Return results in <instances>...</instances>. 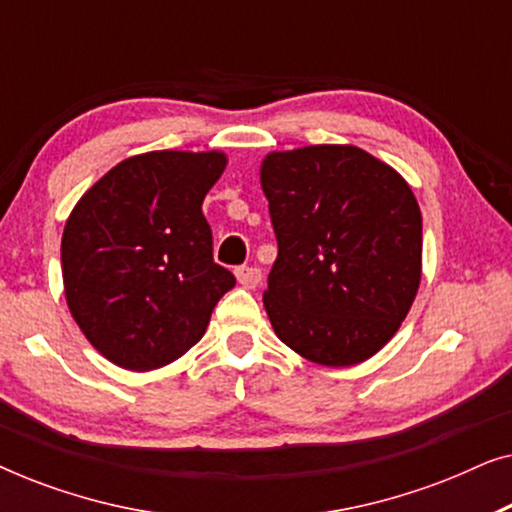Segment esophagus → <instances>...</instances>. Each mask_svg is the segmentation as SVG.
Listing matches in <instances>:
<instances>
[{
	"mask_svg": "<svg viewBox=\"0 0 512 512\" xmlns=\"http://www.w3.org/2000/svg\"><path fill=\"white\" fill-rule=\"evenodd\" d=\"M235 277H237V282L244 286V289H256V286L261 284V279H263L261 270L249 268V265H242V268H237Z\"/></svg>",
	"mask_w": 512,
	"mask_h": 512,
	"instance_id": "obj_1",
	"label": "esophagus"
}]
</instances>
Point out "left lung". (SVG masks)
Returning a JSON list of instances; mask_svg holds the SVG:
<instances>
[{"label":"left lung","mask_w":512,"mask_h":512,"mask_svg":"<svg viewBox=\"0 0 512 512\" xmlns=\"http://www.w3.org/2000/svg\"><path fill=\"white\" fill-rule=\"evenodd\" d=\"M261 186L277 235L263 305L277 338L345 368L380 352L422 279V212L408 181L352 144L272 151Z\"/></svg>","instance_id":"1"}]
</instances>
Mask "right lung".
I'll list each match as a JSON object with an SVG mask.
<instances>
[{"mask_svg":"<svg viewBox=\"0 0 512 512\" xmlns=\"http://www.w3.org/2000/svg\"><path fill=\"white\" fill-rule=\"evenodd\" d=\"M221 151H149L90 186L62 233L67 307L116 366L153 370L184 356L235 286L214 263L202 200L226 170Z\"/></svg>","mask_w":512,"mask_h":512,"instance_id":"right-lung-1","label":"right lung"}]
</instances>
